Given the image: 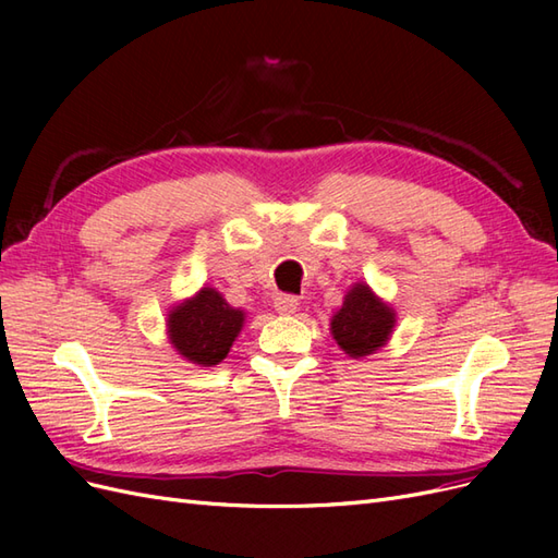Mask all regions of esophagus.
Returning <instances> with one entry per match:
<instances>
[{
	"label": "esophagus",
	"mask_w": 558,
	"mask_h": 558,
	"mask_svg": "<svg viewBox=\"0 0 558 558\" xmlns=\"http://www.w3.org/2000/svg\"><path fill=\"white\" fill-rule=\"evenodd\" d=\"M275 310L279 312V314H295V310H298V298L295 295H277L275 298Z\"/></svg>",
	"instance_id": "obj_1"
}]
</instances>
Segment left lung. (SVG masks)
Returning <instances> with one entry per match:
<instances>
[{
	"mask_svg": "<svg viewBox=\"0 0 558 558\" xmlns=\"http://www.w3.org/2000/svg\"><path fill=\"white\" fill-rule=\"evenodd\" d=\"M396 310L365 281L349 286L342 307L330 318V335L349 359H365L391 340Z\"/></svg>",
	"mask_w": 558,
	"mask_h": 558,
	"instance_id": "8db88e82",
	"label": "left lung"
}]
</instances>
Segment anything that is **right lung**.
<instances>
[{
  "mask_svg": "<svg viewBox=\"0 0 558 558\" xmlns=\"http://www.w3.org/2000/svg\"><path fill=\"white\" fill-rule=\"evenodd\" d=\"M246 312L232 307L211 286L177 302L167 312V340L183 361L199 367L221 363L244 328Z\"/></svg>",
  "mask_w": 558,
  "mask_h": 558,
  "instance_id": "add662e5",
  "label": "right lung"
}]
</instances>
